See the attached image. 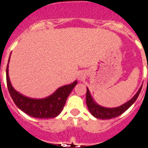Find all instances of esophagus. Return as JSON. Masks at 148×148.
<instances>
[{"instance_id": "obj_1", "label": "esophagus", "mask_w": 148, "mask_h": 148, "mask_svg": "<svg viewBox=\"0 0 148 148\" xmlns=\"http://www.w3.org/2000/svg\"><path fill=\"white\" fill-rule=\"evenodd\" d=\"M85 79V73L84 72H80L78 74V80L79 81H84Z\"/></svg>"}]
</instances>
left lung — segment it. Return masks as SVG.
<instances>
[{
    "label": "left lung",
    "instance_id": "left-lung-1",
    "mask_svg": "<svg viewBox=\"0 0 148 148\" xmlns=\"http://www.w3.org/2000/svg\"><path fill=\"white\" fill-rule=\"evenodd\" d=\"M141 88H142V86H140L138 92L136 93L134 96L131 100L127 101L126 103H123L122 105L119 106V107H116V108H105V107H103V106L98 104L94 100L93 97L91 96L90 90L87 88L86 103H87L88 110L94 117H96V118H99V119H110V118H114V117H116L117 116H120L124 111H126L135 102V101L140 95Z\"/></svg>",
    "mask_w": 148,
    "mask_h": 148
}]
</instances>
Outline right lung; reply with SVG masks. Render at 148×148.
Instances as JSON below:
<instances>
[{"instance_id": "obj_1", "label": "right lung", "mask_w": 148, "mask_h": 148, "mask_svg": "<svg viewBox=\"0 0 148 148\" xmlns=\"http://www.w3.org/2000/svg\"><path fill=\"white\" fill-rule=\"evenodd\" d=\"M9 60L6 71L7 84L10 97L17 108L27 114L36 118H53L60 114L66 103L67 98L77 85V81H74L73 83L61 86L53 94L45 98H32L27 97L15 90L10 83L8 74Z\"/></svg>"}]
</instances>
